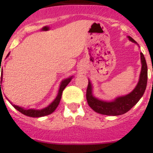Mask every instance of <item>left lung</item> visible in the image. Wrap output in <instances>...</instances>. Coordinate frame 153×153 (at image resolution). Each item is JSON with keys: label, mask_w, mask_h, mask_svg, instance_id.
<instances>
[{"label": "left lung", "mask_w": 153, "mask_h": 153, "mask_svg": "<svg viewBox=\"0 0 153 153\" xmlns=\"http://www.w3.org/2000/svg\"><path fill=\"white\" fill-rule=\"evenodd\" d=\"M128 38L130 41L136 44V42L131 36H128ZM140 57H141L142 68L140 79L134 90L127 95L117 97L111 102L100 100L93 97L92 84L89 80L88 86L86 89V100L89 106L94 111L107 116H119L127 113L139 102L144 94V92L146 88L147 78H148L146 61L143 53H140Z\"/></svg>", "instance_id": "8db88e82"}]
</instances>
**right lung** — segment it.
I'll list each match as a JSON object with an SVG mask.
<instances>
[{"mask_svg": "<svg viewBox=\"0 0 153 153\" xmlns=\"http://www.w3.org/2000/svg\"><path fill=\"white\" fill-rule=\"evenodd\" d=\"M9 55V53H8ZM7 55V56H8ZM73 76H70V77L67 78V79H63V81L60 83V89H59V91H58V94L56 96V99H55L53 101L51 104H50L49 106L45 107L44 109H25L22 107H20L18 106H16L14 104H12L11 102L10 103L12 104V106L13 107L15 108L16 109H17L20 113H23L25 116H27V117H44V116H47V115H50L53 113V112H54L55 109H56V107L58 106L59 103H60V99H61L62 97V93H63V90L65 89V87L68 85V83H70V80L72 79ZM2 83V77H1V79L0 81V87H1V83Z\"/></svg>", "mask_w": 153, "mask_h": 153, "instance_id": "1", "label": "right lung"}]
</instances>
